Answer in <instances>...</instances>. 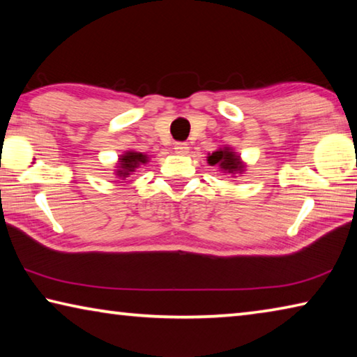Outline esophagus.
Masks as SVG:
<instances>
[{"instance_id":"obj_1","label":"esophagus","mask_w":357,"mask_h":357,"mask_svg":"<svg viewBox=\"0 0 357 357\" xmlns=\"http://www.w3.org/2000/svg\"><path fill=\"white\" fill-rule=\"evenodd\" d=\"M174 151H176L178 154H187V153H189V144L183 143V142L176 143V144H174Z\"/></svg>"}]
</instances>
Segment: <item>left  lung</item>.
I'll return each mask as SVG.
<instances>
[{
	"label": "left lung",
	"mask_w": 357,
	"mask_h": 357,
	"mask_svg": "<svg viewBox=\"0 0 357 357\" xmlns=\"http://www.w3.org/2000/svg\"><path fill=\"white\" fill-rule=\"evenodd\" d=\"M208 164L217 165L223 173L228 174H236L244 172V164L241 160V157L229 148H222L214 151L213 154L208 155Z\"/></svg>",
	"instance_id": "8db88e82"
}]
</instances>
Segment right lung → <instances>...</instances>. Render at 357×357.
Instances as JSON below:
<instances>
[{
  "label": "right lung",
  "mask_w": 357,
  "mask_h": 357,
  "mask_svg": "<svg viewBox=\"0 0 357 357\" xmlns=\"http://www.w3.org/2000/svg\"><path fill=\"white\" fill-rule=\"evenodd\" d=\"M149 157L143 153H137V151H126L123 155H119L118 165H116V178L126 179L134 173L138 167L148 164Z\"/></svg>",
  "instance_id": "right-lung-1"
}]
</instances>
